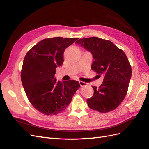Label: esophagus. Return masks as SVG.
I'll list each match as a JSON object with an SVG mask.
<instances>
[{
	"label": "esophagus",
	"mask_w": 149,
	"mask_h": 149,
	"mask_svg": "<svg viewBox=\"0 0 149 149\" xmlns=\"http://www.w3.org/2000/svg\"><path fill=\"white\" fill-rule=\"evenodd\" d=\"M79 83V84L81 86V87H83V86H86L88 84V83H85V82H83V81H80Z\"/></svg>",
	"instance_id": "1"
}]
</instances>
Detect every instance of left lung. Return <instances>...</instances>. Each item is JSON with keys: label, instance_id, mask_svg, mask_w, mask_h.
<instances>
[{"label": "left lung", "instance_id": "1", "mask_svg": "<svg viewBox=\"0 0 149 149\" xmlns=\"http://www.w3.org/2000/svg\"><path fill=\"white\" fill-rule=\"evenodd\" d=\"M76 43L92 53V70L99 76L104 75L100 86H92L94 94L87 100L88 106L102 113L114 110L125 98L131 78L127 56L109 40L94 37L79 39Z\"/></svg>", "mask_w": 149, "mask_h": 149}]
</instances>
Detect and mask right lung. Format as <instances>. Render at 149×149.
<instances>
[{"label":"right lung","mask_w":149,"mask_h":149,"mask_svg":"<svg viewBox=\"0 0 149 149\" xmlns=\"http://www.w3.org/2000/svg\"><path fill=\"white\" fill-rule=\"evenodd\" d=\"M78 39H43L24 58L21 70L22 85L31 105L45 115H56L65 110L80 87L77 81L61 82L55 76L57 66L64 61L65 49Z\"/></svg>","instance_id":"1"}]
</instances>
